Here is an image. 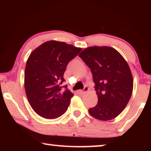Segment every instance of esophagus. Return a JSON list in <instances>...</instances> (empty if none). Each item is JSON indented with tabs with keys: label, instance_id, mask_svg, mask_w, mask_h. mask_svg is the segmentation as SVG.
<instances>
[{
	"label": "esophagus",
	"instance_id": "1",
	"mask_svg": "<svg viewBox=\"0 0 151 151\" xmlns=\"http://www.w3.org/2000/svg\"><path fill=\"white\" fill-rule=\"evenodd\" d=\"M88 90H89V88L88 86H85L83 90H80L78 92L81 93H87L88 91Z\"/></svg>",
	"mask_w": 151,
	"mask_h": 151
}]
</instances>
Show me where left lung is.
I'll use <instances>...</instances> for the list:
<instances>
[{
	"label": "left lung",
	"instance_id": "left-lung-1",
	"mask_svg": "<svg viewBox=\"0 0 151 151\" xmlns=\"http://www.w3.org/2000/svg\"><path fill=\"white\" fill-rule=\"evenodd\" d=\"M92 73L98 102L89 109L101 121L113 119L129 102L133 90L132 75L126 60L110 47H90L78 55Z\"/></svg>",
	"mask_w": 151,
	"mask_h": 151
}]
</instances>
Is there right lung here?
<instances>
[{
  "label": "right lung",
  "mask_w": 151,
  "mask_h": 151,
  "mask_svg": "<svg viewBox=\"0 0 151 151\" xmlns=\"http://www.w3.org/2000/svg\"><path fill=\"white\" fill-rule=\"evenodd\" d=\"M81 48L57 41L45 42L31 52L25 67L24 88L34 111L45 119H56L67 111L73 94L60 84L70 60Z\"/></svg>",
  "instance_id": "obj_1"
}]
</instances>
